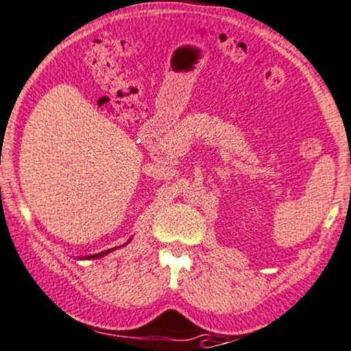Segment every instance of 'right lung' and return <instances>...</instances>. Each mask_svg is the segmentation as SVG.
<instances>
[{
    "instance_id": "1",
    "label": "right lung",
    "mask_w": 351,
    "mask_h": 351,
    "mask_svg": "<svg viewBox=\"0 0 351 351\" xmlns=\"http://www.w3.org/2000/svg\"><path fill=\"white\" fill-rule=\"evenodd\" d=\"M110 250H112V249H110ZM110 250H106V252H101V254H94V255H90V257H86V258H99V257H102V255L108 254Z\"/></svg>"
}]
</instances>
